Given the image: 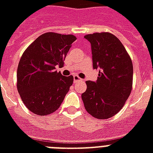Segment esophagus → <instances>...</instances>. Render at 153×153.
<instances>
[{
	"label": "esophagus",
	"mask_w": 153,
	"mask_h": 153,
	"mask_svg": "<svg viewBox=\"0 0 153 153\" xmlns=\"http://www.w3.org/2000/svg\"><path fill=\"white\" fill-rule=\"evenodd\" d=\"M82 81V79H80L78 75H74V83H77V82H79Z\"/></svg>",
	"instance_id": "obj_1"
}]
</instances>
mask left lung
I'll use <instances>...</instances> for the list:
<instances>
[{
	"label": "left lung",
	"mask_w": 153,
	"mask_h": 153,
	"mask_svg": "<svg viewBox=\"0 0 153 153\" xmlns=\"http://www.w3.org/2000/svg\"><path fill=\"white\" fill-rule=\"evenodd\" d=\"M91 44L94 69H99L97 81H86L82 94L87 113L98 119H107L118 113L130 95L133 67L121 42L109 32L84 36Z\"/></svg>",
	"instance_id": "1"
}]
</instances>
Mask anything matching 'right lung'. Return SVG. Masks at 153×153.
<instances>
[{
    "label": "right lung",
    "mask_w": 153,
    "mask_h": 153,
    "mask_svg": "<svg viewBox=\"0 0 153 153\" xmlns=\"http://www.w3.org/2000/svg\"><path fill=\"white\" fill-rule=\"evenodd\" d=\"M73 35L47 32L27 47L17 67V90L24 104L33 114L46 116L59 109L73 84V76H63L56 67L63 61Z\"/></svg>",
    "instance_id": "1"
}]
</instances>
